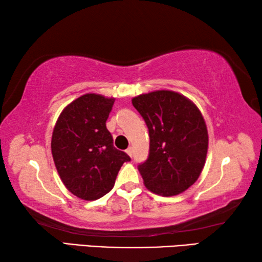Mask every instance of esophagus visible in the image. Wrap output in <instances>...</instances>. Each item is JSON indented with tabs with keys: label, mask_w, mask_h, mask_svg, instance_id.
I'll list each match as a JSON object with an SVG mask.
<instances>
[{
	"label": "esophagus",
	"mask_w": 262,
	"mask_h": 262,
	"mask_svg": "<svg viewBox=\"0 0 262 262\" xmlns=\"http://www.w3.org/2000/svg\"><path fill=\"white\" fill-rule=\"evenodd\" d=\"M126 152H127L128 155H129V156L132 157V156H133V148H132V147H129V148H128V149L126 150Z\"/></svg>",
	"instance_id": "34e87169"
}]
</instances>
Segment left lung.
Masks as SVG:
<instances>
[{"label":"left lung","instance_id":"obj_1","mask_svg":"<svg viewBox=\"0 0 262 262\" xmlns=\"http://www.w3.org/2000/svg\"><path fill=\"white\" fill-rule=\"evenodd\" d=\"M147 123L150 154L139 165L144 186L162 196L185 192L200 177L208 152L201 111L179 92L156 90L132 99Z\"/></svg>","mask_w":262,"mask_h":262}]
</instances>
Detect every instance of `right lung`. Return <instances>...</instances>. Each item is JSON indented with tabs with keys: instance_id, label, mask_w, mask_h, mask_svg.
I'll return each instance as SVG.
<instances>
[{
	"instance_id": "right-lung-1",
	"label": "right lung",
	"mask_w": 262,
	"mask_h": 262,
	"mask_svg": "<svg viewBox=\"0 0 262 262\" xmlns=\"http://www.w3.org/2000/svg\"><path fill=\"white\" fill-rule=\"evenodd\" d=\"M115 98L98 94L78 97L62 110L52 134V156L70 193L94 201L113 188L118 172L130 158L113 147L106 120Z\"/></svg>"
}]
</instances>
